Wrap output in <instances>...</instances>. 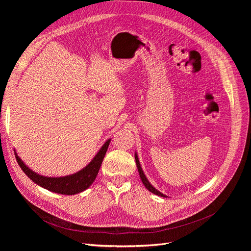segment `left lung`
<instances>
[{
    "mask_svg": "<svg viewBox=\"0 0 251 251\" xmlns=\"http://www.w3.org/2000/svg\"><path fill=\"white\" fill-rule=\"evenodd\" d=\"M135 162H136V166H137V169H138L140 179H141V181H142V183H143V185L147 187V189H149L151 193H153V194H155V195H159V196H162V197H167L165 194L161 193L159 190H156V189L151 185V184L149 182V180L147 179L146 175H144L143 171H142V169H141V166H140V163H139V160H138V156H137L136 152H135Z\"/></svg>",
    "mask_w": 251,
    "mask_h": 251,
    "instance_id": "obj_1",
    "label": "left lung"
}]
</instances>
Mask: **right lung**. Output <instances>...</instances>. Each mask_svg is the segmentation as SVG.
<instances>
[{
    "mask_svg": "<svg viewBox=\"0 0 251 251\" xmlns=\"http://www.w3.org/2000/svg\"><path fill=\"white\" fill-rule=\"evenodd\" d=\"M110 142H111V139H108L103 143L101 149L99 151L96 156L85 168H83L82 170H80L79 172L75 174L65 176V177L51 178V177H45V176L38 175L21 161V159L17 155L16 152H15V156H16L17 163L22 169L23 172L30 178V180H32L35 184H37V185L55 193L73 195V194L84 191L91 185L92 183H94V181L98 176L100 165L102 163L105 152H107Z\"/></svg>",
    "mask_w": 251,
    "mask_h": 251,
    "instance_id": "obj_1",
    "label": "right lung"
}]
</instances>
